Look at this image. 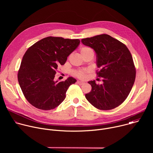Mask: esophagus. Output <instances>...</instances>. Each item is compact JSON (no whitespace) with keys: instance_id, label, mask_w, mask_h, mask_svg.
I'll return each instance as SVG.
<instances>
[{"instance_id":"obj_1","label":"esophagus","mask_w":153,"mask_h":153,"mask_svg":"<svg viewBox=\"0 0 153 153\" xmlns=\"http://www.w3.org/2000/svg\"><path fill=\"white\" fill-rule=\"evenodd\" d=\"M77 83L78 84H79V85H83V84H84V83H85V82H83V81H80V80H77Z\"/></svg>"}]
</instances>
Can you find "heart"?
Returning a JSON list of instances; mask_svg holds the SVG:
<instances>
[{"label": "heart", "mask_w": 153, "mask_h": 153, "mask_svg": "<svg viewBox=\"0 0 153 153\" xmlns=\"http://www.w3.org/2000/svg\"><path fill=\"white\" fill-rule=\"evenodd\" d=\"M91 50H92L88 47H82L80 48V51L81 54H83L88 52L89 51H91ZM86 71H79L75 73V74L77 77L82 78V79H84L86 77Z\"/></svg>", "instance_id": "heart-1"}]
</instances>
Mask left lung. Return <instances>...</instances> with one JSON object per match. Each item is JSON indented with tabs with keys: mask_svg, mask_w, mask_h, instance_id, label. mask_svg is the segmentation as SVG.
<instances>
[{
	"mask_svg": "<svg viewBox=\"0 0 153 153\" xmlns=\"http://www.w3.org/2000/svg\"><path fill=\"white\" fill-rule=\"evenodd\" d=\"M81 40L94 50L100 69L97 74L103 77L100 85L95 80L88 82L92 89L85 97L99 110H112L125 101L134 83L136 69L131 54L125 45L108 34Z\"/></svg>",
	"mask_w": 153,
	"mask_h": 153,
	"instance_id": "obj_1",
	"label": "left lung"
}]
</instances>
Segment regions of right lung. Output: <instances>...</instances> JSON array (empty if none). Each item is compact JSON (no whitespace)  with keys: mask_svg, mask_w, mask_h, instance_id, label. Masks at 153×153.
Here are the masks:
<instances>
[{"mask_svg":"<svg viewBox=\"0 0 153 153\" xmlns=\"http://www.w3.org/2000/svg\"><path fill=\"white\" fill-rule=\"evenodd\" d=\"M79 39L47 37L35 43L25 53L18 73V81L25 98L34 107L50 110L66 97L69 86L77 81L69 77L54 80L59 65L79 45Z\"/></svg>","mask_w":153,"mask_h":153,"instance_id":"obj_1","label":"right lung"}]
</instances>
